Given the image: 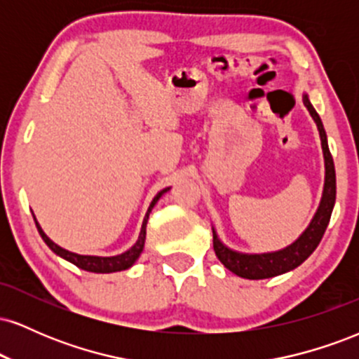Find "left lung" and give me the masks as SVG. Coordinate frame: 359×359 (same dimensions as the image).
Here are the masks:
<instances>
[{
    "instance_id": "8db88e82",
    "label": "left lung",
    "mask_w": 359,
    "mask_h": 359,
    "mask_svg": "<svg viewBox=\"0 0 359 359\" xmlns=\"http://www.w3.org/2000/svg\"><path fill=\"white\" fill-rule=\"evenodd\" d=\"M304 104L311 113V116L314 118L317 130H319L320 137V145H323V154H324V167H325V177H324V191H323V199H320L319 209H317L316 216L312 217L311 224L307 226V229L299 236V240L292 243L287 248L273 251V253H262V255H248V253H238V251L229 250L228 246H224L217 238L216 231L212 229V245L214 251H216V257L219 258V262L226 266L229 271L236 273L238 277L250 278V280H262V278H270L277 277V275L285 273L297 269L299 265H302L306 259L314 253L320 240H323L325 228H327L329 219H331L332 208L336 203V170H334V162H332V155L329 151L327 145V137H325V131L320 121L319 114L314 109V106L309 101L307 94H304Z\"/></svg>"
}]
</instances>
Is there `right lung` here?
I'll return each instance as SVG.
<instances>
[{
	"instance_id": "1",
	"label": "right lung",
	"mask_w": 359,
	"mask_h": 359,
	"mask_svg": "<svg viewBox=\"0 0 359 359\" xmlns=\"http://www.w3.org/2000/svg\"><path fill=\"white\" fill-rule=\"evenodd\" d=\"M168 189H163V191H160L156 196L154 197V201H151L150 208H148V211L145 214V219H143V224H142V231H140V236H138V241L135 243L133 246H131L130 250L125 251V253L121 255H116V257H89V255H77V253H72V251H67L64 248H60L59 245H55L50 238L47 236V234L43 233V229L40 228V224L36 222L35 216V224H36V229H39L40 236H42V240L47 243V246L50 248L53 253L59 255L64 259H67V262L74 263L76 266H79V269L86 270V271H94V273H111V271H121V270H126L130 269L131 265H133L135 262H137L140 255H142L143 251V246H145V236H147V222H148V216H150L151 209H154V205L156 204V201L160 199V197L165 194Z\"/></svg>"
}]
</instances>
